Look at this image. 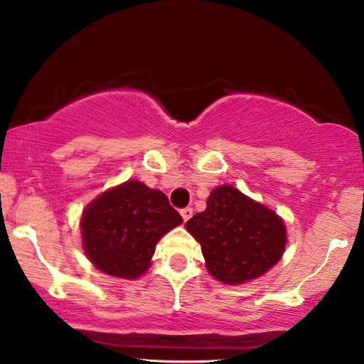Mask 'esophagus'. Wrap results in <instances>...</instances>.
Wrapping results in <instances>:
<instances>
[{
    "instance_id": "34e87169",
    "label": "esophagus",
    "mask_w": 364,
    "mask_h": 364,
    "mask_svg": "<svg viewBox=\"0 0 364 364\" xmlns=\"http://www.w3.org/2000/svg\"><path fill=\"white\" fill-rule=\"evenodd\" d=\"M179 213H181L183 221H188L193 216V208H183V210L179 211Z\"/></svg>"
}]
</instances>
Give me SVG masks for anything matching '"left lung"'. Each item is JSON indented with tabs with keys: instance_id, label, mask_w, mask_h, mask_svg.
I'll use <instances>...</instances> for the list:
<instances>
[{
	"instance_id": "8db88e82",
	"label": "left lung",
	"mask_w": 364,
	"mask_h": 364,
	"mask_svg": "<svg viewBox=\"0 0 364 364\" xmlns=\"http://www.w3.org/2000/svg\"><path fill=\"white\" fill-rule=\"evenodd\" d=\"M186 230L201 245L210 274L226 284L264 274L287 245L281 218L232 186L215 188L206 210L196 213Z\"/></svg>"
}]
</instances>
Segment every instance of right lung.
I'll use <instances>...</instances> for the list:
<instances>
[{
    "mask_svg": "<svg viewBox=\"0 0 364 364\" xmlns=\"http://www.w3.org/2000/svg\"><path fill=\"white\" fill-rule=\"evenodd\" d=\"M181 221L164 193L126 181L85 210L83 246L100 271L133 279L146 271L159 238Z\"/></svg>",
    "mask_w": 364,
    "mask_h": 364,
    "instance_id": "add662e5",
    "label": "right lung"
}]
</instances>
